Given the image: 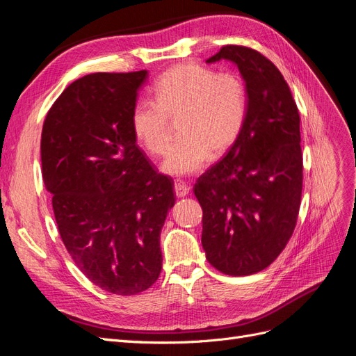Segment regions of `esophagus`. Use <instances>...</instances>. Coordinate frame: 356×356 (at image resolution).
<instances>
[{
	"label": "esophagus",
	"mask_w": 356,
	"mask_h": 356,
	"mask_svg": "<svg viewBox=\"0 0 356 356\" xmlns=\"http://www.w3.org/2000/svg\"><path fill=\"white\" fill-rule=\"evenodd\" d=\"M174 188H175V195L178 197H186L190 193V187H188V184H186L184 181H175Z\"/></svg>",
	"instance_id": "obj_1"
}]
</instances>
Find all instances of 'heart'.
I'll return each instance as SVG.
<instances>
[{
	"mask_svg": "<svg viewBox=\"0 0 356 356\" xmlns=\"http://www.w3.org/2000/svg\"><path fill=\"white\" fill-rule=\"evenodd\" d=\"M153 102H139L131 123L136 141L161 156L170 141V120L182 136L170 147L161 170L172 177L199 172L208 160L225 154L242 132L248 98L239 75L215 72L187 62L163 72L152 88Z\"/></svg>",
	"mask_w": 356,
	"mask_h": 356,
	"instance_id": "b5f03b06",
	"label": "heart"
}]
</instances>
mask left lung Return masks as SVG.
I'll list each match as a JSON object with an SVG mask.
<instances>
[{
	"instance_id": "obj_1",
	"label": "left lung",
	"mask_w": 356,
	"mask_h": 356,
	"mask_svg": "<svg viewBox=\"0 0 356 356\" xmlns=\"http://www.w3.org/2000/svg\"><path fill=\"white\" fill-rule=\"evenodd\" d=\"M233 62L245 81L248 111L238 141L197 179L202 246L230 276L270 266L286 246L303 188L300 115L288 84L261 53L224 46L207 63Z\"/></svg>"
}]
</instances>
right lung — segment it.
<instances>
[{"mask_svg": "<svg viewBox=\"0 0 356 356\" xmlns=\"http://www.w3.org/2000/svg\"><path fill=\"white\" fill-rule=\"evenodd\" d=\"M148 72H96L51 105L41 132L42 181L63 245L99 288L134 296L161 272L160 232L174 181L136 145L131 117Z\"/></svg>", "mask_w": 356, "mask_h": 356, "instance_id": "1", "label": "right lung"}]
</instances>
